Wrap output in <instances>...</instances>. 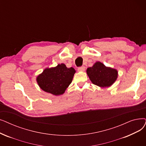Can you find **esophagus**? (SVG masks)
Instances as JSON below:
<instances>
[{
	"label": "esophagus",
	"mask_w": 146,
	"mask_h": 146,
	"mask_svg": "<svg viewBox=\"0 0 146 146\" xmlns=\"http://www.w3.org/2000/svg\"><path fill=\"white\" fill-rule=\"evenodd\" d=\"M78 70L79 72H84L85 70V67L83 66V67H79Z\"/></svg>",
	"instance_id": "1"
}]
</instances>
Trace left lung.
I'll return each instance as SVG.
<instances>
[{
	"label": "left lung",
	"mask_w": 146,
	"mask_h": 146,
	"mask_svg": "<svg viewBox=\"0 0 146 146\" xmlns=\"http://www.w3.org/2000/svg\"><path fill=\"white\" fill-rule=\"evenodd\" d=\"M86 73L92 84L101 88L111 86L118 76L116 69L106 67L99 61L95 63L92 67L88 68Z\"/></svg>",
	"instance_id": "left-lung-1"
}]
</instances>
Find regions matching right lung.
Listing matches in <instances>:
<instances>
[{"mask_svg": "<svg viewBox=\"0 0 146 146\" xmlns=\"http://www.w3.org/2000/svg\"><path fill=\"white\" fill-rule=\"evenodd\" d=\"M75 72L73 67L67 68L64 64H58L55 67L45 68L36 80L43 91L60 96L72 83Z\"/></svg>", "mask_w": 146, "mask_h": 146, "instance_id": "obj_1", "label": "right lung"}]
</instances>
